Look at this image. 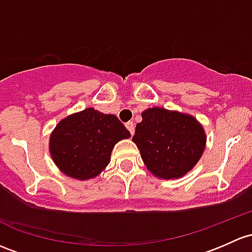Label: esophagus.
I'll list each match as a JSON object with an SVG mask.
<instances>
[{"instance_id":"1","label":"esophagus","mask_w":252,"mask_h":252,"mask_svg":"<svg viewBox=\"0 0 252 252\" xmlns=\"http://www.w3.org/2000/svg\"><path fill=\"white\" fill-rule=\"evenodd\" d=\"M126 129H128V130L130 131V134L133 135L134 131H135V126H134L133 122H128V123L126 124Z\"/></svg>"}]
</instances>
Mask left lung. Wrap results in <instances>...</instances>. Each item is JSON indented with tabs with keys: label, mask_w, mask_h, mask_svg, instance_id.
Here are the masks:
<instances>
[{
	"label": "left lung",
	"mask_w": 252,
	"mask_h": 252,
	"mask_svg": "<svg viewBox=\"0 0 252 252\" xmlns=\"http://www.w3.org/2000/svg\"><path fill=\"white\" fill-rule=\"evenodd\" d=\"M141 116L133 141L148 170L163 179L189 173L205 148V134L197 119L160 107L148 108Z\"/></svg>",
	"instance_id": "obj_1"
}]
</instances>
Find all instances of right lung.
Returning a JSON list of instances; mask_svg holds the SVG:
<instances>
[{"mask_svg": "<svg viewBox=\"0 0 252 252\" xmlns=\"http://www.w3.org/2000/svg\"><path fill=\"white\" fill-rule=\"evenodd\" d=\"M129 136L130 133L116 116L87 108L58 124L50 136V155L67 176L92 179L110 163L115 145Z\"/></svg>", "mask_w": 252, "mask_h": 252, "instance_id": "obj_1", "label": "right lung"}]
</instances>
